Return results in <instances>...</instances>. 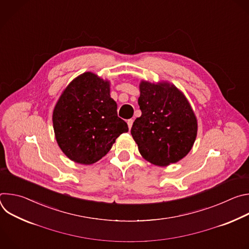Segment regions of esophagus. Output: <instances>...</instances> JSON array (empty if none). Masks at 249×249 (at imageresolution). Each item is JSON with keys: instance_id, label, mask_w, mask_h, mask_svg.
Returning a JSON list of instances; mask_svg holds the SVG:
<instances>
[{"instance_id": "esophagus-1", "label": "esophagus", "mask_w": 249, "mask_h": 249, "mask_svg": "<svg viewBox=\"0 0 249 249\" xmlns=\"http://www.w3.org/2000/svg\"><path fill=\"white\" fill-rule=\"evenodd\" d=\"M127 124H128L129 129H131V128H132V125H133V120H132V119H129V120L127 121Z\"/></svg>"}]
</instances>
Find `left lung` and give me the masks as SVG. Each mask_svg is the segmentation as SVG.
Here are the masks:
<instances>
[{"label": "left lung", "mask_w": 249, "mask_h": 249, "mask_svg": "<svg viewBox=\"0 0 249 249\" xmlns=\"http://www.w3.org/2000/svg\"><path fill=\"white\" fill-rule=\"evenodd\" d=\"M139 89L142 115L134 121L131 134L141 156L159 166L179 161L191 151L198 130L188 99L167 81L142 80Z\"/></svg>", "instance_id": "8db88e82"}]
</instances>
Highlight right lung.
<instances>
[{
	"instance_id": "obj_1",
	"label": "right lung",
	"mask_w": 249,
	"mask_h": 249,
	"mask_svg": "<svg viewBox=\"0 0 249 249\" xmlns=\"http://www.w3.org/2000/svg\"><path fill=\"white\" fill-rule=\"evenodd\" d=\"M61 151L77 163L92 164L107 154L115 140L128 132L110 97V82L86 72L61 93L52 115Z\"/></svg>"
}]
</instances>
